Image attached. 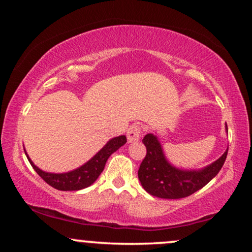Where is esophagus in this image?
<instances>
[{"label": "esophagus", "mask_w": 252, "mask_h": 252, "mask_svg": "<svg viewBox=\"0 0 252 252\" xmlns=\"http://www.w3.org/2000/svg\"><path fill=\"white\" fill-rule=\"evenodd\" d=\"M141 135V127L139 125H132L127 130V140L128 142H136L139 141Z\"/></svg>", "instance_id": "obj_1"}]
</instances>
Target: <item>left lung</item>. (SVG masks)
Instances as JSON below:
<instances>
[{
	"label": "left lung",
	"mask_w": 252,
	"mask_h": 252,
	"mask_svg": "<svg viewBox=\"0 0 252 252\" xmlns=\"http://www.w3.org/2000/svg\"><path fill=\"white\" fill-rule=\"evenodd\" d=\"M225 129L228 133L227 125ZM142 142L147 148V155L137 172L139 180L148 194L166 199L187 197L204 187L221 170L228 151L227 148L218 159L204 167L187 170L168 161L157 134H147Z\"/></svg>",
	"instance_id": "left-lung-1"
}]
</instances>
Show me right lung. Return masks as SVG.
<instances>
[{"instance_id": "1", "label": "right lung", "mask_w": 252, "mask_h": 252, "mask_svg": "<svg viewBox=\"0 0 252 252\" xmlns=\"http://www.w3.org/2000/svg\"><path fill=\"white\" fill-rule=\"evenodd\" d=\"M126 142L127 140L125 135L112 137V139H110L104 144V147L98 153H96L85 164H82L81 166L74 168L72 171L63 172V173H53V172H46L41 170L31 159L26 153L25 148H24V151H25L27 159H29L36 173L51 187L64 191L80 190V189L89 187V186H92L97 180V178L101 175L103 170H104L108 158Z\"/></svg>"}]
</instances>
